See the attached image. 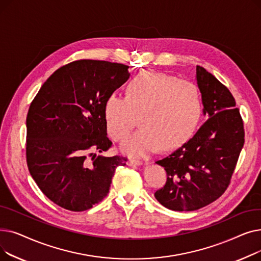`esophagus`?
<instances>
[{
    "label": "esophagus",
    "mask_w": 261,
    "mask_h": 261,
    "mask_svg": "<svg viewBox=\"0 0 261 261\" xmlns=\"http://www.w3.org/2000/svg\"><path fill=\"white\" fill-rule=\"evenodd\" d=\"M127 165H129V166H141V165H143V162L136 161V160H129V161H127Z\"/></svg>",
    "instance_id": "obj_1"
}]
</instances>
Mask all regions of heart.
<instances>
[{"label": "heart", "instance_id": "1", "mask_svg": "<svg viewBox=\"0 0 261 261\" xmlns=\"http://www.w3.org/2000/svg\"><path fill=\"white\" fill-rule=\"evenodd\" d=\"M202 113L201 93L194 84L151 70L129 81L126 97L111 93L103 105L107 131L116 142L127 138L141 115L142 128L121 146L131 158H146L160 147H181L194 135Z\"/></svg>", "mask_w": 261, "mask_h": 261}]
</instances>
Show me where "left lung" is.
<instances>
[{"mask_svg": "<svg viewBox=\"0 0 261 261\" xmlns=\"http://www.w3.org/2000/svg\"><path fill=\"white\" fill-rule=\"evenodd\" d=\"M196 81L207 120L193 139L155 162L167 172L155 199L177 212L199 210L222 196L244 144L243 122L228 89L200 65Z\"/></svg>", "mask_w": 261, "mask_h": 261, "instance_id": "8db88e82", "label": "left lung"}]
</instances>
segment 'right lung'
Instances as JSON below:
<instances>
[{
    "instance_id": "add662e5",
    "label": "right lung",
    "mask_w": 261,
    "mask_h": 261,
    "mask_svg": "<svg viewBox=\"0 0 261 261\" xmlns=\"http://www.w3.org/2000/svg\"><path fill=\"white\" fill-rule=\"evenodd\" d=\"M129 66L100 60H78L55 72L41 87L26 118L27 166L41 191L55 204L87 211L109 193L120 156L93 158L107 151L103 105L129 79ZM93 153H91L92 155Z\"/></svg>"
}]
</instances>
